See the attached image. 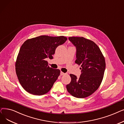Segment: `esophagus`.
Segmentation results:
<instances>
[{
  "mask_svg": "<svg viewBox=\"0 0 124 124\" xmlns=\"http://www.w3.org/2000/svg\"><path fill=\"white\" fill-rule=\"evenodd\" d=\"M66 75L65 73H63V72H61V76H63V75Z\"/></svg>",
  "mask_w": 124,
  "mask_h": 124,
  "instance_id": "34e87169",
  "label": "esophagus"
}]
</instances>
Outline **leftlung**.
Returning <instances> with one entry per match:
<instances>
[{
    "label": "left lung",
    "instance_id": "1",
    "mask_svg": "<svg viewBox=\"0 0 124 124\" xmlns=\"http://www.w3.org/2000/svg\"><path fill=\"white\" fill-rule=\"evenodd\" d=\"M69 40L76 47L75 63L81 66L79 78L70 74L71 81L67 85L68 92L75 97L91 95L101 85L105 69V58L93 41L83 37H70Z\"/></svg>",
    "mask_w": 124,
    "mask_h": 124
}]
</instances>
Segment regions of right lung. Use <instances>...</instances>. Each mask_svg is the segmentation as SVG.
I'll return each instance as SVG.
<instances>
[{"label":"right lung","mask_w":124,"mask_h":124,"mask_svg":"<svg viewBox=\"0 0 124 124\" xmlns=\"http://www.w3.org/2000/svg\"><path fill=\"white\" fill-rule=\"evenodd\" d=\"M67 40L63 36L42 35L29 39L22 44L16 62V72L27 92L42 95L50 91L61 71L50 68L46 59H52L57 47Z\"/></svg>","instance_id":"right-lung-1"}]
</instances>
